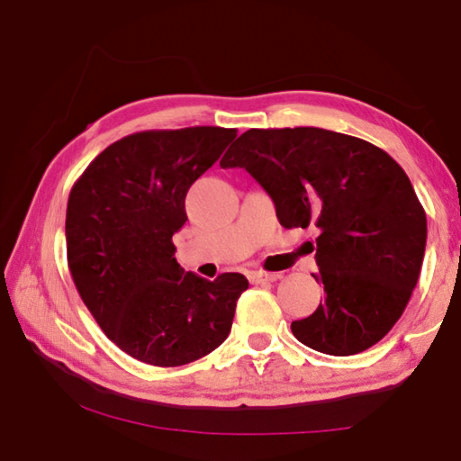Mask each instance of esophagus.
<instances>
[{"mask_svg":"<svg viewBox=\"0 0 461 461\" xmlns=\"http://www.w3.org/2000/svg\"><path fill=\"white\" fill-rule=\"evenodd\" d=\"M281 279L279 273H269V271H249V281L251 283H273Z\"/></svg>","mask_w":461,"mask_h":461,"instance_id":"obj_1","label":"esophagus"}]
</instances>
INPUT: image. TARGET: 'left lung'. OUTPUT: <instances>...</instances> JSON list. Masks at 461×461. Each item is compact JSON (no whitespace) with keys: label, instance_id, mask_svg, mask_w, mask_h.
Returning <instances> with one entry per match:
<instances>
[{"label":"left lung","instance_id":"obj_1","mask_svg":"<svg viewBox=\"0 0 461 461\" xmlns=\"http://www.w3.org/2000/svg\"><path fill=\"white\" fill-rule=\"evenodd\" d=\"M221 168H246L283 228L319 230L315 277L325 299L293 335L348 357L376 345L402 317L422 269L426 212L400 164L357 136L315 126L249 129Z\"/></svg>","mask_w":461,"mask_h":461}]
</instances>
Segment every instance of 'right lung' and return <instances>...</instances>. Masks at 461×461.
<instances>
[{"label": "right lung", "instance_id": "add662e5", "mask_svg": "<svg viewBox=\"0 0 461 461\" xmlns=\"http://www.w3.org/2000/svg\"><path fill=\"white\" fill-rule=\"evenodd\" d=\"M236 129L190 126L124 136L96 156L67 203V263L86 309L116 347L152 366H182L228 339L240 273L213 281L178 266L172 236L190 185Z\"/></svg>", "mask_w": 461, "mask_h": 461}]
</instances>
